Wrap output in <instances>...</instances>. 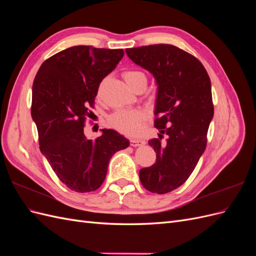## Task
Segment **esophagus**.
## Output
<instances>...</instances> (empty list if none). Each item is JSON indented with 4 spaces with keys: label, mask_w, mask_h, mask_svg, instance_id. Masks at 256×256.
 Here are the masks:
<instances>
[{
    "label": "esophagus",
    "mask_w": 256,
    "mask_h": 256,
    "mask_svg": "<svg viewBox=\"0 0 256 256\" xmlns=\"http://www.w3.org/2000/svg\"><path fill=\"white\" fill-rule=\"evenodd\" d=\"M145 141L142 140V138H131L130 140V145L136 147V146H140V145H144Z\"/></svg>",
    "instance_id": "obj_1"
}]
</instances>
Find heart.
I'll use <instances>...</instances> for the list:
<instances>
[{"instance_id":"heart-1","label":"heart","mask_w":256,"mask_h":256,"mask_svg":"<svg viewBox=\"0 0 256 256\" xmlns=\"http://www.w3.org/2000/svg\"><path fill=\"white\" fill-rule=\"evenodd\" d=\"M124 79L128 83L131 88L134 90L140 86H146L147 76L141 70H126L122 74ZM104 86V82L99 85L98 95L102 92ZM146 118L145 113L142 110L134 109V110H118L112 113L108 120L110 125L120 132L128 136H136L141 132L142 125Z\"/></svg>"}]
</instances>
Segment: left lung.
Segmentation results:
<instances>
[{"label": "left lung", "mask_w": 256, "mask_h": 256, "mask_svg": "<svg viewBox=\"0 0 256 256\" xmlns=\"http://www.w3.org/2000/svg\"><path fill=\"white\" fill-rule=\"evenodd\" d=\"M126 53L158 85L154 127L160 134L148 141L157 158L138 174L146 190L164 194L188 180L206 148L214 118L210 79L196 56L173 44L143 46ZM164 134L166 144L160 142Z\"/></svg>", "instance_id": "left-lung-1"}]
</instances>
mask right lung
Segmentation results:
<instances>
[{"label": "right lung", "instance_id": "1", "mask_svg": "<svg viewBox=\"0 0 256 256\" xmlns=\"http://www.w3.org/2000/svg\"><path fill=\"white\" fill-rule=\"evenodd\" d=\"M122 56V49L76 46L46 60L36 74L30 114L40 152L60 180L76 192L97 190L113 154L129 146L113 129H102L95 140L84 136L99 84Z\"/></svg>", "mask_w": 256, "mask_h": 256}]
</instances>
